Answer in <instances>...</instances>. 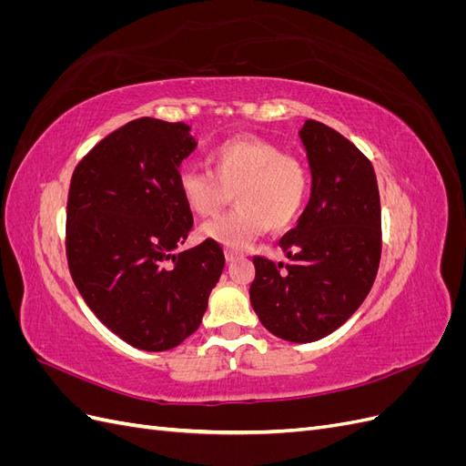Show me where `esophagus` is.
<instances>
[{
    "mask_svg": "<svg viewBox=\"0 0 466 466\" xmlns=\"http://www.w3.org/2000/svg\"><path fill=\"white\" fill-rule=\"evenodd\" d=\"M225 258H228V262H235L238 258H243V255L233 248H225Z\"/></svg>",
    "mask_w": 466,
    "mask_h": 466,
    "instance_id": "34e87169",
    "label": "esophagus"
}]
</instances>
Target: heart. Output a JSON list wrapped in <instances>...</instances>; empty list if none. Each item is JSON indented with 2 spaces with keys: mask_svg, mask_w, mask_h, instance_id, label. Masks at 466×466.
Wrapping results in <instances>:
<instances>
[{
  "mask_svg": "<svg viewBox=\"0 0 466 466\" xmlns=\"http://www.w3.org/2000/svg\"><path fill=\"white\" fill-rule=\"evenodd\" d=\"M209 163L211 171L187 167L178 175L182 200L200 218L218 214L235 190L237 208L202 228L209 241L241 248L268 228H289L301 214L309 192L307 167L272 142L231 137L211 151Z\"/></svg>",
  "mask_w": 466,
  "mask_h": 466,
  "instance_id": "obj_1",
  "label": "heart"
}]
</instances>
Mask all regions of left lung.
Wrapping results in <instances>:
<instances>
[{"label":"left lung","instance_id":"8db88e82","mask_svg":"<svg viewBox=\"0 0 466 466\" xmlns=\"http://www.w3.org/2000/svg\"><path fill=\"white\" fill-rule=\"evenodd\" d=\"M299 137L311 167V198L279 238L289 262L255 257L250 305L266 330L288 342L320 340L358 311L380 260V200L371 161L327 124Z\"/></svg>","mask_w":466,"mask_h":466}]
</instances>
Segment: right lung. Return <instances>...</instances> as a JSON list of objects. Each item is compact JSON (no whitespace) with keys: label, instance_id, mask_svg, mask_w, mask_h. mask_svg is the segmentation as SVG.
<instances>
[{"label":"right lung","instance_id":"add662e5","mask_svg":"<svg viewBox=\"0 0 466 466\" xmlns=\"http://www.w3.org/2000/svg\"><path fill=\"white\" fill-rule=\"evenodd\" d=\"M196 149L190 126L132 120L76 167L67 196L66 252L83 301L108 330L165 351L200 327L223 272L219 243L177 252L192 229L178 167Z\"/></svg>","mask_w":466,"mask_h":466}]
</instances>
